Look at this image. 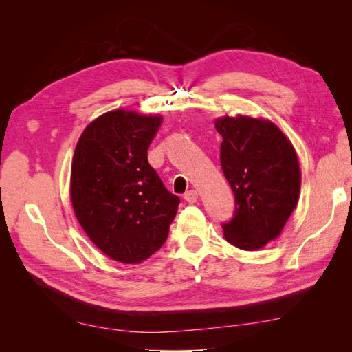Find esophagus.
Segmentation results:
<instances>
[{"mask_svg": "<svg viewBox=\"0 0 352 352\" xmlns=\"http://www.w3.org/2000/svg\"><path fill=\"white\" fill-rule=\"evenodd\" d=\"M184 198H185L186 202H190V204H194V202L198 201V192H197L195 189H190L184 195Z\"/></svg>", "mask_w": 352, "mask_h": 352, "instance_id": "34e87169", "label": "esophagus"}]
</instances>
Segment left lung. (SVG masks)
Returning <instances> with one entry per match:
<instances>
[{
  "instance_id": "8db88e82",
  "label": "left lung",
  "mask_w": 352,
  "mask_h": 352,
  "mask_svg": "<svg viewBox=\"0 0 352 352\" xmlns=\"http://www.w3.org/2000/svg\"><path fill=\"white\" fill-rule=\"evenodd\" d=\"M221 168L235 194L236 211L223 236L243 251H255L280 236L301 190L296 151L280 127L269 119L221 116Z\"/></svg>"
}]
</instances>
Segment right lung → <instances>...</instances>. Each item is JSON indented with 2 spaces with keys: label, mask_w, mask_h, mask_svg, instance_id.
<instances>
[{
  "label": "right lung",
  "mask_w": 352,
  "mask_h": 352,
  "mask_svg": "<svg viewBox=\"0 0 352 352\" xmlns=\"http://www.w3.org/2000/svg\"><path fill=\"white\" fill-rule=\"evenodd\" d=\"M160 114L113 110L92 120L74 148L70 199L88 238L107 257L140 264L162 248L177 212L148 163Z\"/></svg>",
  "instance_id": "obj_1"
}]
</instances>
